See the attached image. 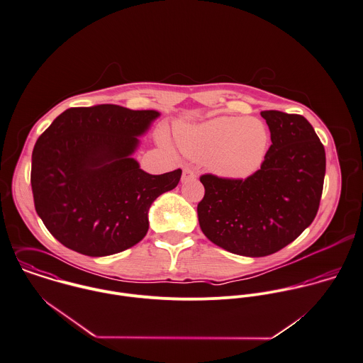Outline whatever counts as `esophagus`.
<instances>
[{"mask_svg": "<svg viewBox=\"0 0 363 363\" xmlns=\"http://www.w3.org/2000/svg\"><path fill=\"white\" fill-rule=\"evenodd\" d=\"M194 179H196V174L191 168H184L181 181L182 182H189V181H194Z\"/></svg>", "mask_w": 363, "mask_h": 363, "instance_id": "esophagus-1", "label": "esophagus"}]
</instances>
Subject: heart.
<instances>
[{
  "label": "heart",
  "instance_id": "1",
  "mask_svg": "<svg viewBox=\"0 0 363 363\" xmlns=\"http://www.w3.org/2000/svg\"><path fill=\"white\" fill-rule=\"evenodd\" d=\"M269 132L255 118L218 116L181 128L177 140L195 161L206 162L220 178L242 181L258 172L269 148Z\"/></svg>",
  "mask_w": 363,
  "mask_h": 363
}]
</instances>
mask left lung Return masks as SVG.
Returning <instances> with one entry per match:
<instances>
[{
  "label": "left lung",
  "instance_id": "obj_1",
  "mask_svg": "<svg viewBox=\"0 0 363 363\" xmlns=\"http://www.w3.org/2000/svg\"><path fill=\"white\" fill-rule=\"evenodd\" d=\"M272 145L258 172L244 181L202 175L198 205L203 234L244 257L271 255L294 241L315 218L325 175V151L301 115L262 111Z\"/></svg>",
  "mask_w": 363,
  "mask_h": 363
}]
</instances>
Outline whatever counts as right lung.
I'll return each mask as SVG.
<instances>
[{"label":"right lung","instance_id":"obj_1","mask_svg":"<svg viewBox=\"0 0 363 363\" xmlns=\"http://www.w3.org/2000/svg\"><path fill=\"white\" fill-rule=\"evenodd\" d=\"M160 115L111 104L70 108L38 139L30 172L35 209L65 247L106 257L145 238L152 202L182 174L151 175L133 158L139 138Z\"/></svg>","mask_w":363,"mask_h":363}]
</instances>
